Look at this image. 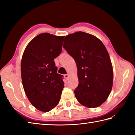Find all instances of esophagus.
Listing matches in <instances>:
<instances>
[{
	"mask_svg": "<svg viewBox=\"0 0 135 135\" xmlns=\"http://www.w3.org/2000/svg\"><path fill=\"white\" fill-rule=\"evenodd\" d=\"M64 77H65V79L66 80H68L69 77V75L68 74H64Z\"/></svg>",
	"mask_w": 135,
	"mask_h": 135,
	"instance_id": "obj_1",
	"label": "esophagus"
}]
</instances>
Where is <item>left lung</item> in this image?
Instances as JSON below:
<instances>
[{
	"instance_id": "obj_1",
	"label": "left lung",
	"mask_w": 135,
	"mask_h": 135,
	"mask_svg": "<svg viewBox=\"0 0 135 135\" xmlns=\"http://www.w3.org/2000/svg\"><path fill=\"white\" fill-rule=\"evenodd\" d=\"M64 48L77 68L79 85L74 91L79 102L95 108L106 100L113 81V70L103 43L91 34L77 32L65 37Z\"/></svg>"
}]
</instances>
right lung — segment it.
I'll use <instances>...</instances> for the list:
<instances>
[{
    "label": "right lung",
    "instance_id": "obj_1",
    "mask_svg": "<svg viewBox=\"0 0 135 135\" xmlns=\"http://www.w3.org/2000/svg\"><path fill=\"white\" fill-rule=\"evenodd\" d=\"M65 36L37 35L27 45L21 64L23 87L35 108L48 112L59 103L64 82L54 58L59 55Z\"/></svg>",
    "mask_w": 135,
    "mask_h": 135
}]
</instances>
